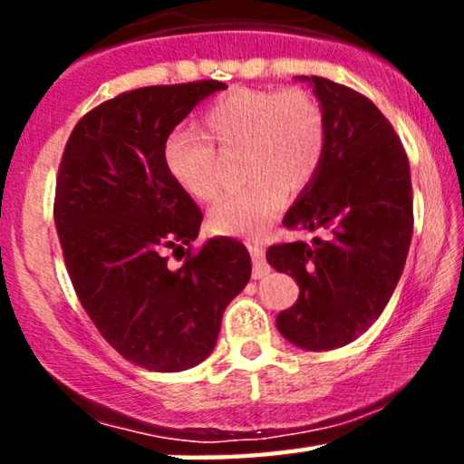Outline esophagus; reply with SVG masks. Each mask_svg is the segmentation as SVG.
<instances>
[{"mask_svg": "<svg viewBox=\"0 0 464 464\" xmlns=\"http://www.w3.org/2000/svg\"><path fill=\"white\" fill-rule=\"evenodd\" d=\"M248 250H250V257H253V279H262V276L270 273V266L266 264L264 250L259 244H248Z\"/></svg>", "mask_w": 464, "mask_h": 464, "instance_id": "1", "label": "esophagus"}]
</instances>
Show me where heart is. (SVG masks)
Wrapping results in <instances>:
<instances>
[{
	"label": "heart",
	"mask_w": 464,
	"mask_h": 464,
	"mask_svg": "<svg viewBox=\"0 0 464 464\" xmlns=\"http://www.w3.org/2000/svg\"><path fill=\"white\" fill-rule=\"evenodd\" d=\"M200 132L222 152L242 148L246 188L209 211L211 231L231 237L264 236L284 209L285 189L296 191L314 179L327 140L321 104L305 89H231L202 113ZM204 140L174 132L163 146L165 169L196 200H211L220 188L216 150Z\"/></svg>",
	"instance_id": "obj_1"
}]
</instances>
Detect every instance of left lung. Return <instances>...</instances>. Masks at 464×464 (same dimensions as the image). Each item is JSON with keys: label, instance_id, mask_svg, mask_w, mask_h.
I'll list each match as a JSON object with an SVG mask.
<instances>
[{"label": "left lung", "instance_id": "8db88e82", "mask_svg": "<svg viewBox=\"0 0 464 464\" xmlns=\"http://www.w3.org/2000/svg\"><path fill=\"white\" fill-rule=\"evenodd\" d=\"M296 80L316 95L327 140L284 225L329 237L275 244L266 259L299 284L276 329L295 347L329 351L364 334L395 292L412 239V183L401 141L369 98L321 76Z\"/></svg>", "mask_w": 464, "mask_h": 464}]
</instances>
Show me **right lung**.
Segmentation results:
<instances>
[{"label": "right lung", "mask_w": 464, "mask_h": 464, "mask_svg": "<svg viewBox=\"0 0 464 464\" xmlns=\"http://www.w3.org/2000/svg\"><path fill=\"white\" fill-rule=\"evenodd\" d=\"M222 89L202 80L117 95L78 121L58 168L54 225L73 290L106 343L148 371L198 366L250 279L248 250L231 237L207 239L180 268L163 257L191 246L202 222L163 146Z\"/></svg>", "instance_id": "obj_1"}]
</instances>
